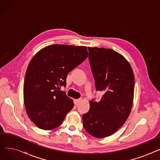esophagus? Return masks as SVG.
I'll use <instances>...</instances> for the list:
<instances>
[{
  "label": "esophagus",
  "instance_id": "1",
  "mask_svg": "<svg viewBox=\"0 0 160 160\" xmlns=\"http://www.w3.org/2000/svg\"><path fill=\"white\" fill-rule=\"evenodd\" d=\"M81 101H82V99H75L74 100V103L75 105H77Z\"/></svg>",
  "mask_w": 160,
  "mask_h": 160
}]
</instances>
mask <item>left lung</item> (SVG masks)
I'll list each match as a JSON object with an SVG mask.
<instances>
[{"mask_svg": "<svg viewBox=\"0 0 160 160\" xmlns=\"http://www.w3.org/2000/svg\"><path fill=\"white\" fill-rule=\"evenodd\" d=\"M89 60L96 89L104 94L99 102L90 101L82 116L84 129L97 138L110 136L130 115L133 100L134 74L122 55L111 48L88 47Z\"/></svg>", "mask_w": 160, "mask_h": 160, "instance_id": "8db88e82", "label": "left lung"}]
</instances>
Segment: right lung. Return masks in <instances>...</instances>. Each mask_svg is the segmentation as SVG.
Listing matches in <instances>:
<instances>
[{
  "label": "right lung",
  "instance_id": "add662e5",
  "mask_svg": "<svg viewBox=\"0 0 160 160\" xmlns=\"http://www.w3.org/2000/svg\"><path fill=\"white\" fill-rule=\"evenodd\" d=\"M88 56L86 47L56 44L32 58L25 74L23 97L27 115L38 128L59 127L72 110V100L60 88L66 86L67 74Z\"/></svg>",
  "mask_w": 160,
  "mask_h": 160
}]
</instances>
